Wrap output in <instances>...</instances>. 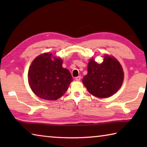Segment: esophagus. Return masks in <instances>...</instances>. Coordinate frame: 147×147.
<instances>
[{
	"instance_id": "1",
	"label": "esophagus",
	"mask_w": 147,
	"mask_h": 147,
	"mask_svg": "<svg viewBox=\"0 0 147 147\" xmlns=\"http://www.w3.org/2000/svg\"><path fill=\"white\" fill-rule=\"evenodd\" d=\"M75 80H76V81H80V80H81V76H78L76 77Z\"/></svg>"
}]
</instances>
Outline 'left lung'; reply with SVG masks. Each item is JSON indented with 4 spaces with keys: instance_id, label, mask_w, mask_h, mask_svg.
Returning <instances> with one entry per match:
<instances>
[{
    "instance_id": "obj_1",
    "label": "left lung",
    "mask_w": 147,
    "mask_h": 147,
    "mask_svg": "<svg viewBox=\"0 0 147 147\" xmlns=\"http://www.w3.org/2000/svg\"><path fill=\"white\" fill-rule=\"evenodd\" d=\"M88 71L82 82L89 93L97 97L107 98L113 95L123 84V68L113 57L105 56L100 64L91 59L88 63Z\"/></svg>"
}]
</instances>
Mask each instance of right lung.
<instances>
[{
    "label": "right lung",
    "mask_w": 147,
    "mask_h": 147,
    "mask_svg": "<svg viewBox=\"0 0 147 147\" xmlns=\"http://www.w3.org/2000/svg\"><path fill=\"white\" fill-rule=\"evenodd\" d=\"M53 56L45 53L37 57L28 73L32 91L39 98L48 100H57L63 95L73 80L68 69L62 67L61 58Z\"/></svg>",
    "instance_id": "obj_1"
}]
</instances>
